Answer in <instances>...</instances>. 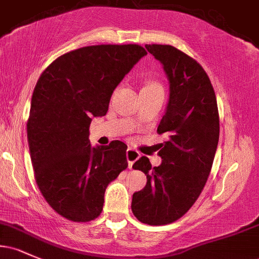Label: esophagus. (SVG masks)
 I'll list each match as a JSON object with an SVG mask.
<instances>
[{
    "mask_svg": "<svg viewBox=\"0 0 259 259\" xmlns=\"http://www.w3.org/2000/svg\"><path fill=\"white\" fill-rule=\"evenodd\" d=\"M139 158H140V153L138 152V151L133 150V148H127L126 159H127V164H129V168H132L134 163H135Z\"/></svg>",
    "mask_w": 259,
    "mask_h": 259,
    "instance_id": "esophagus-1",
    "label": "esophagus"
}]
</instances>
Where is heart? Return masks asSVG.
I'll list each match as a JSON object with an SVG mask.
<instances>
[{
	"label": "heart",
	"instance_id": "obj_1",
	"mask_svg": "<svg viewBox=\"0 0 259 259\" xmlns=\"http://www.w3.org/2000/svg\"><path fill=\"white\" fill-rule=\"evenodd\" d=\"M145 88H160V86L157 85V84H154V82H148V84L145 86Z\"/></svg>",
	"mask_w": 259,
	"mask_h": 259
}]
</instances>
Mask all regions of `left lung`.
<instances>
[{"label":"left lung","mask_w":259,"mask_h":259,"mask_svg":"<svg viewBox=\"0 0 259 259\" xmlns=\"http://www.w3.org/2000/svg\"><path fill=\"white\" fill-rule=\"evenodd\" d=\"M163 65L169 100L157 133L167 134L152 167L142 156L133 168L144 171L147 184L133 195L134 215L148 225L170 224L181 218L203 190L219 140V114L213 86L194 58L170 45H146Z\"/></svg>","instance_id":"1"}]
</instances>
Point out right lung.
I'll return each mask as SVG.
<instances>
[{"label":"right lung","mask_w":259,"mask_h":259,"mask_svg":"<svg viewBox=\"0 0 259 259\" xmlns=\"http://www.w3.org/2000/svg\"><path fill=\"white\" fill-rule=\"evenodd\" d=\"M146 55L139 45L81 47L55 59L37 80L26 124L35 179L47 203L69 221L97 218L107 186L127 167L126 145L92 147L89 127Z\"/></svg>","instance_id":"obj_1"}]
</instances>
